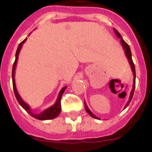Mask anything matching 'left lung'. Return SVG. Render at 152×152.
<instances>
[{"label":"left lung","instance_id":"left-lung-1","mask_svg":"<svg viewBox=\"0 0 152 152\" xmlns=\"http://www.w3.org/2000/svg\"><path fill=\"white\" fill-rule=\"evenodd\" d=\"M114 31H115V33L116 34V35L118 36V37H119L120 39H121V43H122V45H123V47H124V50H125V53L128 59H129V64H130L131 66H132V71H133V73H134V86H133V88H132V91H131V94H130V98H129V102L127 103V104L126 105L125 108H126L128 106V105L129 104V103L131 102V100H132V97H133V95H134V88H135V77H136V74H135V67H134V64L133 63V61H132V52H131V49H130V47H129V45L127 44L126 43L125 41H124V39L122 38V36H121V34H120L119 31H118V30L116 29V28H114ZM85 109L86 111L87 112H88V115H91L92 118H96V119H98V118H97V117L95 116L94 115H93L92 113H91V112H90L89 109H88V107H87L86 104L85 103Z\"/></svg>","mask_w":152,"mask_h":152}]
</instances>
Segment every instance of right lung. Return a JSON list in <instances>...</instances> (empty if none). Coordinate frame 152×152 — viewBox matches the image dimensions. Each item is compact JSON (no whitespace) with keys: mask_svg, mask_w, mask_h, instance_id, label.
<instances>
[{"mask_svg":"<svg viewBox=\"0 0 152 152\" xmlns=\"http://www.w3.org/2000/svg\"><path fill=\"white\" fill-rule=\"evenodd\" d=\"M26 38L24 39L20 44L18 45V47L17 52H16L15 54V61L14 64H13V66H12V86H13V89H14V93L15 94V97L17 100L18 101L19 104L31 116H32L33 118H36V119L38 120H42V121H44V120H51V119H54L55 118H56L58 115L61 112V97H62L63 93L65 91L66 88V86L64 87L61 90L59 93V95H58V100H57L56 103L53 105L52 106L49 107V109H46L45 111H43L42 113L38 114V115H36V114H34L33 112H31V109H30L29 106L26 104V103H24V102L22 100V99L20 98V95L18 93L17 89H16V86H15V67H16V64H17V61H18V55L19 52H20V48L22 47V44L26 41Z\"/></svg>","mask_w":152,"mask_h":152,"instance_id":"1","label":"right lung"}]
</instances>
